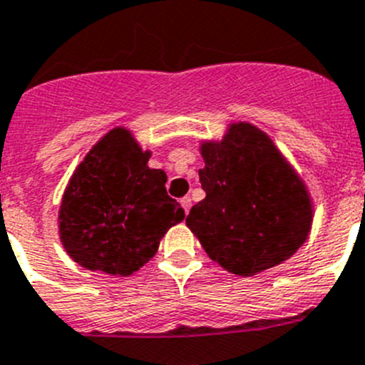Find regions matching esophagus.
I'll use <instances>...</instances> for the list:
<instances>
[{"label": "esophagus", "mask_w": 365, "mask_h": 365, "mask_svg": "<svg viewBox=\"0 0 365 365\" xmlns=\"http://www.w3.org/2000/svg\"><path fill=\"white\" fill-rule=\"evenodd\" d=\"M180 203H182V208H183V212H185V214H189V210H190V205H192V200H190L189 196H185V197H182V200H180Z\"/></svg>", "instance_id": "obj_1"}]
</instances>
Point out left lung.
I'll list each match as a JSON object with an SVG mask.
<instances>
[{"instance_id":"left-lung-1","label":"left lung","mask_w":365,"mask_h":365,"mask_svg":"<svg viewBox=\"0 0 365 365\" xmlns=\"http://www.w3.org/2000/svg\"><path fill=\"white\" fill-rule=\"evenodd\" d=\"M207 192L185 222L205 253L226 271L253 277L292 257L312 230L309 187L271 137L247 121L221 140H201Z\"/></svg>"}]
</instances>
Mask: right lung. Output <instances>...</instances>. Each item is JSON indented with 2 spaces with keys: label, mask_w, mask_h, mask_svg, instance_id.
Here are the masks:
<instances>
[{
  "label": "right lung",
  "mask_w": 365,
  "mask_h": 365,
  "mask_svg": "<svg viewBox=\"0 0 365 365\" xmlns=\"http://www.w3.org/2000/svg\"><path fill=\"white\" fill-rule=\"evenodd\" d=\"M150 157L128 128L115 126L74 169L60 201L58 237L78 265L128 277L183 221V208L165 192L168 176L148 165Z\"/></svg>",
  "instance_id": "right-lung-1"
}]
</instances>
